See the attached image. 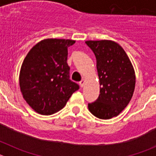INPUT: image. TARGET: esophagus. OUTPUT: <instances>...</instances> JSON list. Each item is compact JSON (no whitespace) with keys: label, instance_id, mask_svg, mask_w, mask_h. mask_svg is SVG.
Returning <instances> with one entry per match:
<instances>
[{"label":"esophagus","instance_id":"34e87169","mask_svg":"<svg viewBox=\"0 0 156 156\" xmlns=\"http://www.w3.org/2000/svg\"><path fill=\"white\" fill-rule=\"evenodd\" d=\"M84 83H85V80H82L81 81H80V85L81 87H83L84 86Z\"/></svg>","mask_w":156,"mask_h":156}]
</instances>
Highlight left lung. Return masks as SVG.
<instances>
[{
  "instance_id": "1",
  "label": "left lung",
  "mask_w": 156,
  "mask_h": 156,
  "mask_svg": "<svg viewBox=\"0 0 156 156\" xmlns=\"http://www.w3.org/2000/svg\"><path fill=\"white\" fill-rule=\"evenodd\" d=\"M85 43L96 58L100 83V94L88 104V109L99 119H111L126 108L133 96L136 79L133 66L122 47L114 41Z\"/></svg>"
}]
</instances>
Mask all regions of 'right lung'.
Wrapping results in <instances>:
<instances>
[{
    "instance_id": "obj_1",
    "label": "right lung",
    "mask_w": 156,
    "mask_h": 156,
    "mask_svg": "<svg viewBox=\"0 0 156 156\" xmlns=\"http://www.w3.org/2000/svg\"><path fill=\"white\" fill-rule=\"evenodd\" d=\"M75 41L46 39L33 47L25 58L19 85L29 105L41 115L63 108L79 85L69 80L68 48Z\"/></svg>"
}]
</instances>
